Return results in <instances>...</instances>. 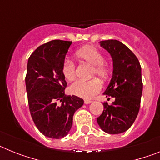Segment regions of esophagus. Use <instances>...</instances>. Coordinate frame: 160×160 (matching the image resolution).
<instances>
[{
	"mask_svg": "<svg viewBox=\"0 0 160 160\" xmlns=\"http://www.w3.org/2000/svg\"><path fill=\"white\" fill-rule=\"evenodd\" d=\"M93 101H91V100H89V99H85L84 100V102L85 104H90V103L92 102Z\"/></svg>",
	"mask_w": 160,
	"mask_h": 160,
	"instance_id": "obj_1",
	"label": "esophagus"
}]
</instances>
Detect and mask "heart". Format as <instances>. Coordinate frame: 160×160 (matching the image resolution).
<instances>
[{
  "instance_id": "heart-1",
  "label": "heart",
  "mask_w": 160,
  "mask_h": 160,
  "mask_svg": "<svg viewBox=\"0 0 160 160\" xmlns=\"http://www.w3.org/2000/svg\"><path fill=\"white\" fill-rule=\"evenodd\" d=\"M76 56L80 60L93 66L91 76H98L105 80L110 75V67L104 62V56L97 49L91 46L82 48L76 52ZM62 73L68 81H72L76 76V66L73 61L65 59L62 65ZM102 89V84L98 78L90 80H77L70 85V94L85 99H90Z\"/></svg>"
}]
</instances>
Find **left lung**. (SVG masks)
<instances>
[{"instance_id": "left-lung-1", "label": "left lung", "mask_w": 160, "mask_h": 160, "mask_svg": "<svg viewBox=\"0 0 160 160\" xmlns=\"http://www.w3.org/2000/svg\"><path fill=\"white\" fill-rule=\"evenodd\" d=\"M100 46L110 53L113 60V75L104 94L115 100L111 105L107 102L103 103L104 110L97 122L103 131L120 134L131 128L139 111L142 91L141 66L134 53L119 41H102Z\"/></svg>"}]
</instances>
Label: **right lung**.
<instances>
[{"label": "right lung", "mask_w": 160, "mask_h": 160, "mask_svg": "<svg viewBox=\"0 0 160 160\" xmlns=\"http://www.w3.org/2000/svg\"><path fill=\"white\" fill-rule=\"evenodd\" d=\"M71 43L50 41L37 48L28 60L25 86L29 111L39 131L51 138L67 135L73 114L84 103L81 98L65 94L67 83L62 65Z\"/></svg>", "instance_id": "1"}]
</instances>
